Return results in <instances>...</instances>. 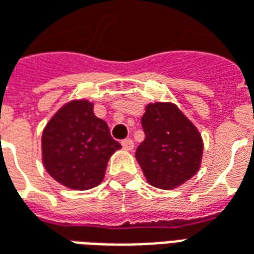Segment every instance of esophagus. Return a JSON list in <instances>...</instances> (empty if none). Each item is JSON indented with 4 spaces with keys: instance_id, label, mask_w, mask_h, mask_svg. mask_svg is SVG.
<instances>
[{
    "instance_id": "obj_1",
    "label": "esophagus",
    "mask_w": 254,
    "mask_h": 254,
    "mask_svg": "<svg viewBox=\"0 0 254 254\" xmlns=\"http://www.w3.org/2000/svg\"><path fill=\"white\" fill-rule=\"evenodd\" d=\"M121 144H122V147H124V149H127V151H132L133 147H134V143H133L130 138H125V140H122Z\"/></svg>"
}]
</instances>
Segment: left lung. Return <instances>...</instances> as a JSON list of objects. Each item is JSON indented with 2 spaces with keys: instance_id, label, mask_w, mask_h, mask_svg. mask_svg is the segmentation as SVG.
<instances>
[{
  "instance_id": "1",
  "label": "left lung",
  "mask_w": 254,
  "mask_h": 254,
  "mask_svg": "<svg viewBox=\"0 0 254 254\" xmlns=\"http://www.w3.org/2000/svg\"><path fill=\"white\" fill-rule=\"evenodd\" d=\"M141 125L145 138L136 159L149 185L169 190L197 174L204 151L201 134L176 103H148Z\"/></svg>"
}]
</instances>
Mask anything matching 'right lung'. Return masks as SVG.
Returning <instances> with one entry per match:
<instances>
[{"label": "right lung", "instance_id": "add662e5", "mask_svg": "<svg viewBox=\"0 0 254 254\" xmlns=\"http://www.w3.org/2000/svg\"><path fill=\"white\" fill-rule=\"evenodd\" d=\"M121 149L109 127L95 116L94 103L73 99L49 120L42 133V162L58 184L88 190L103 181L107 162Z\"/></svg>", "mask_w": 254, "mask_h": 254}]
</instances>
